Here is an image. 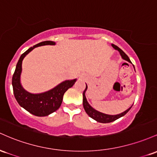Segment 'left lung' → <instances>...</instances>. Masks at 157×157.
Instances as JSON below:
<instances>
[{
    "label": "left lung",
    "mask_w": 157,
    "mask_h": 157,
    "mask_svg": "<svg viewBox=\"0 0 157 157\" xmlns=\"http://www.w3.org/2000/svg\"><path fill=\"white\" fill-rule=\"evenodd\" d=\"M111 45L116 50L119 51V53H120V56H121V58H122L123 59L127 61H128V62L131 63V60H130L129 58H128V56H127L126 54L124 53V52H123L120 48H119V47H118L117 46H116L115 44H113ZM133 67H134V66H133ZM87 84H86V89L84 90V91L83 92V106H84V110H85L86 113H87V114L90 117H91L92 119H94V120L98 121V122H101V123L112 122V121L117 120V119H119V118H121V117L125 115L129 111L130 109L131 108L132 106H133V105H132L131 107H129V108H128V110H126L125 111L119 114H117V115H108V114L103 113L99 112L98 111V110H95V109L91 107L90 105V104L88 103L87 98H86V96H85V93L86 91H87Z\"/></svg>",
    "instance_id": "obj_1"
}]
</instances>
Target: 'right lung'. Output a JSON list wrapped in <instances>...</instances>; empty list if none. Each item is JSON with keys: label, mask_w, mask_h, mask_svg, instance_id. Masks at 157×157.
I'll list each match as a JSON object with an SVG mask.
<instances>
[{"label": "right lung", "mask_w": 157, "mask_h": 157, "mask_svg": "<svg viewBox=\"0 0 157 157\" xmlns=\"http://www.w3.org/2000/svg\"><path fill=\"white\" fill-rule=\"evenodd\" d=\"M55 44L56 42L52 40H45L28 49L21 56L12 76V84L14 96L17 103L21 107L36 117H46L57 110L62 103L64 93L69 88L73 87L77 80L76 78L65 80L50 90L40 93H31L22 87L21 75L22 72V61L25 56L36 47Z\"/></svg>", "instance_id": "right-lung-1"}]
</instances>
